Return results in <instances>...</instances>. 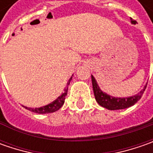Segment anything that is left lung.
Wrapping results in <instances>:
<instances>
[{
  "label": "left lung",
  "mask_w": 153,
  "mask_h": 153,
  "mask_svg": "<svg viewBox=\"0 0 153 153\" xmlns=\"http://www.w3.org/2000/svg\"><path fill=\"white\" fill-rule=\"evenodd\" d=\"M131 22H132V24L136 23V21L134 20H132ZM91 78L94 94L96 101L99 103L100 105L108 109V110H122V109H125L132 106L138 100H140V98L142 97L145 89L146 88V85L143 90H141L138 94H136L134 96H131L128 98H114L103 93L100 90V88H99L94 77L91 76Z\"/></svg>",
  "instance_id": "8db88e82"
}]
</instances>
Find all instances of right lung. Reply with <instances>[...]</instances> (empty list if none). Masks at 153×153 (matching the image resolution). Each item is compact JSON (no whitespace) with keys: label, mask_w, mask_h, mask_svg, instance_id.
I'll return each instance as SVG.
<instances>
[{"label":"right lung","mask_w":153,"mask_h":153,"mask_svg":"<svg viewBox=\"0 0 153 153\" xmlns=\"http://www.w3.org/2000/svg\"><path fill=\"white\" fill-rule=\"evenodd\" d=\"M72 77H71V79L69 80V82H68V85L71 82ZM67 90H68V87L65 89V93L62 94L58 98L57 100H55L54 101H53L52 103H50L49 105H47L45 106H42V107H40V108H29V107H25L27 110H30L33 112H36V113H39V114H43V113H51V112H54L56 111H58L59 109L61 107L62 105H64L65 103V97L67 95Z\"/></svg>","instance_id":"1"}]
</instances>
